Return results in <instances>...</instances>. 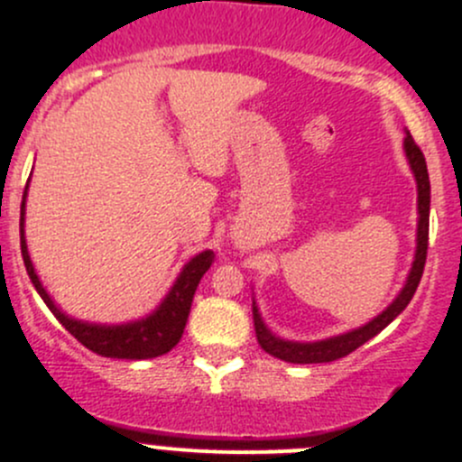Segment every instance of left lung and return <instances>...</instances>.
I'll use <instances>...</instances> for the list:
<instances>
[{
  "label": "left lung",
  "instance_id": "8db88e82",
  "mask_svg": "<svg viewBox=\"0 0 462 462\" xmlns=\"http://www.w3.org/2000/svg\"><path fill=\"white\" fill-rule=\"evenodd\" d=\"M404 152H407L409 165H411L413 176H416L418 183V245H416V257H413L411 273H409L407 283L400 291V295L395 297L393 304H389V309L382 310L375 319H371L369 324L360 326L356 330H348V333L337 335V337L321 339V342H288V339L277 337L268 330V326L261 319L257 304L253 301V319H254V330H257V342L265 353H270L273 357H279L283 362H291V365H321V362H333L339 357H346L348 353H353L356 348H360L362 344L369 342L371 337H375L382 328L391 324L411 301L413 292H416L418 283H420L422 270H425L427 261V245H430V201H431V189H430V174H427V162L425 153L420 152L416 141L407 134L404 138Z\"/></svg>",
  "mask_w": 462,
  "mask_h": 462
}]
</instances>
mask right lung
Masks as SVG:
<instances>
[{
	"mask_svg": "<svg viewBox=\"0 0 462 462\" xmlns=\"http://www.w3.org/2000/svg\"><path fill=\"white\" fill-rule=\"evenodd\" d=\"M29 189V183H26ZM26 189L22 197V214H20V244H22V257H24L26 273H29L32 286L40 292L44 304L49 306L51 313L58 318L60 324L73 335L80 344H85L88 351L97 353L105 357H118V360H149V357L165 356L167 351L179 344L180 335H183L185 324H188L189 309H192L194 292H197L199 282L208 268L212 265L214 253L205 250L185 263L180 270L179 279L174 282L171 291L162 300V304L153 310L149 318L129 321V324L120 326H102V324H88V321H78L69 315H64L49 292L42 286L40 277H37L32 261L29 257V248H26L24 236V208H26Z\"/></svg>",
	"mask_w": 462,
	"mask_h": 462,
	"instance_id": "add662e5",
	"label": "right lung"
}]
</instances>
